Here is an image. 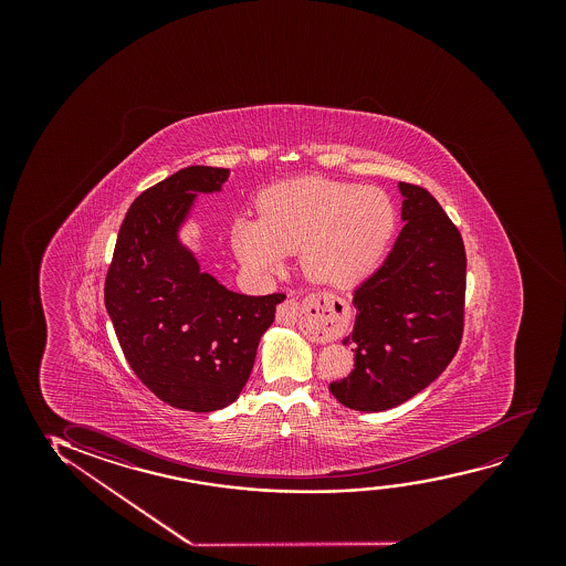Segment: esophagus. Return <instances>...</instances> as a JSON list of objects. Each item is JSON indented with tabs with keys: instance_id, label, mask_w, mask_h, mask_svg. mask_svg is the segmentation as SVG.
<instances>
[{
	"instance_id": "34e87169",
	"label": "esophagus",
	"mask_w": 566,
	"mask_h": 566,
	"mask_svg": "<svg viewBox=\"0 0 566 566\" xmlns=\"http://www.w3.org/2000/svg\"><path fill=\"white\" fill-rule=\"evenodd\" d=\"M313 313H310V323L313 333L323 336L326 340H336L344 334L346 328V318L342 317L344 313V303L334 297H323L317 302L311 303ZM276 321L280 325H295L297 321V305L294 302H286L280 305L276 311Z\"/></svg>"
}]
</instances>
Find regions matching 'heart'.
I'll return each instance as SVG.
<instances>
[{
	"label": "heart",
	"instance_id": "heart-1",
	"mask_svg": "<svg viewBox=\"0 0 566 566\" xmlns=\"http://www.w3.org/2000/svg\"><path fill=\"white\" fill-rule=\"evenodd\" d=\"M259 209L261 218L240 214L230 226V245L243 269L269 276L300 251L307 279L340 290L379 269L396 230L395 207L380 189L331 179L271 187Z\"/></svg>",
	"mask_w": 566,
	"mask_h": 566
}]
</instances>
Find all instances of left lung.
Wrapping results in <instances>:
<instances>
[{
    "mask_svg": "<svg viewBox=\"0 0 566 566\" xmlns=\"http://www.w3.org/2000/svg\"><path fill=\"white\" fill-rule=\"evenodd\" d=\"M403 228L379 271L354 292L344 338L356 369L331 382L349 410L382 411L429 387L458 352L464 328L462 235L427 189L398 184Z\"/></svg>",
    "mask_w": 566,
    "mask_h": 566,
    "instance_id": "8db88e82",
    "label": "left lung"
}]
</instances>
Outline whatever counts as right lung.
I'll list each match as a JSON object with an SVG mask.
<instances>
[{
    "instance_id": "1",
    "label": "right lung",
    "mask_w": 566,
    "mask_h": 566,
    "mask_svg": "<svg viewBox=\"0 0 566 566\" xmlns=\"http://www.w3.org/2000/svg\"><path fill=\"white\" fill-rule=\"evenodd\" d=\"M230 170L189 166L133 201L117 233L104 303L140 382L179 410H222L248 382L256 346L284 294L245 295L201 271L179 238L197 195Z\"/></svg>"
}]
</instances>
